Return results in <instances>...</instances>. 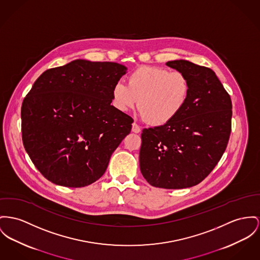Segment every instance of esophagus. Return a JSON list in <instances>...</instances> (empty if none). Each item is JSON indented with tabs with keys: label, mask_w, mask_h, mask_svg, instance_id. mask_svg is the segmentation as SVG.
<instances>
[{
	"label": "esophagus",
	"mask_w": 260,
	"mask_h": 260,
	"mask_svg": "<svg viewBox=\"0 0 260 260\" xmlns=\"http://www.w3.org/2000/svg\"><path fill=\"white\" fill-rule=\"evenodd\" d=\"M132 132H134V133H139V132H141V128H140V126H139L137 123H133L132 124Z\"/></svg>",
	"instance_id": "esophagus-1"
}]
</instances>
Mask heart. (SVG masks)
<instances>
[{
  "label": "heart",
  "instance_id": "1",
  "mask_svg": "<svg viewBox=\"0 0 260 260\" xmlns=\"http://www.w3.org/2000/svg\"><path fill=\"white\" fill-rule=\"evenodd\" d=\"M190 82L179 71L156 66H142L127 78V85L116 83L112 102L120 111H128L138 103L139 111L152 125H164L174 119L187 104Z\"/></svg>",
  "mask_w": 260,
  "mask_h": 260
}]
</instances>
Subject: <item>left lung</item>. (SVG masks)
Segmentation results:
<instances>
[{
    "instance_id": "8db88e82",
    "label": "left lung",
    "mask_w": 260,
    "mask_h": 260,
    "mask_svg": "<svg viewBox=\"0 0 260 260\" xmlns=\"http://www.w3.org/2000/svg\"><path fill=\"white\" fill-rule=\"evenodd\" d=\"M190 82L187 104L172 121L143 129L140 170L155 187L197 185L217 166L232 130V101L213 70L186 60L166 63Z\"/></svg>"
}]
</instances>
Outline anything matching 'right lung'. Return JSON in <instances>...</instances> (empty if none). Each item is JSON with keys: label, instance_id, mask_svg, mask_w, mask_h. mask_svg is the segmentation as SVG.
Returning <instances> with one entry per match:
<instances>
[{"label": "right lung", "instance_id": "obj_1", "mask_svg": "<svg viewBox=\"0 0 260 260\" xmlns=\"http://www.w3.org/2000/svg\"><path fill=\"white\" fill-rule=\"evenodd\" d=\"M126 70L114 62L75 60L35 81L21 105V135L46 179L77 188L104 175L132 128V117L110 105Z\"/></svg>", "mask_w": 260, "mask_h": 260}]
</instances>
